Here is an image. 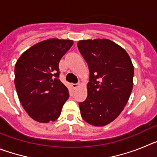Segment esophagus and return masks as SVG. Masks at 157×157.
I'll return each mask as SVG.
<instances>
[{
  "mask_svg": "<svg viewBox=\"0 0 157 157\" xmlns=\"http://www.w3.org/2000/svg\"><path fill=\"white\" fill-rule=\"evenodd\" d=\"M79 86H80L79 83H72L71 84V86L73 87V89L78 88V87Z\"/></svg>",
  "mask_w": 157,
  "mask_h": 157,
  "instance_id": "34e87169",
  "label": "esophagus"
}]
</instances>
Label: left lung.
I'll return each mask as SVG.
<instances>
[{
    "label": "left lung",
    "instance_id": "8db88e82",
    "mask_svg": "<svg viewBox=\"0 0 157 157\" xmlns=\"http://www.w3.org/2000/svg\"><path fill=\"white\" fill-rule=\"evenodd\" d=\"M78 48L90 70L88 96L79 103L82 119L95 127L116 120L133 89L134 66L128 53L109 39L82 40Z\"/></svg>",
    "mask_w": 157,
    "mask_h": 157
}]
</instances>
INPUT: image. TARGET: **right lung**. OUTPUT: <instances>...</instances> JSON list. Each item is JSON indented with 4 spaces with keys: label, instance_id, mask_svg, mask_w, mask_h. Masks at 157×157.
I'll return each mask as SVG.
<instances>
[{
    "label": "right lung",
    "instance_id": "1",
    "mask_svg": "<svg viewBox=\"0 0 157 157\" xmlns=\"http://www.w3.org/2000/svg\"><path fill=\"white\" fill-rule=\"evenodd\" d=\"M72 40L51 38L25 51L15 66V86L23 109L34 120H57L68 99V90L59 79V63Z\"/></svg>",
    "mask_w": 157,
    "mask_h": 157
}]
</instances>
